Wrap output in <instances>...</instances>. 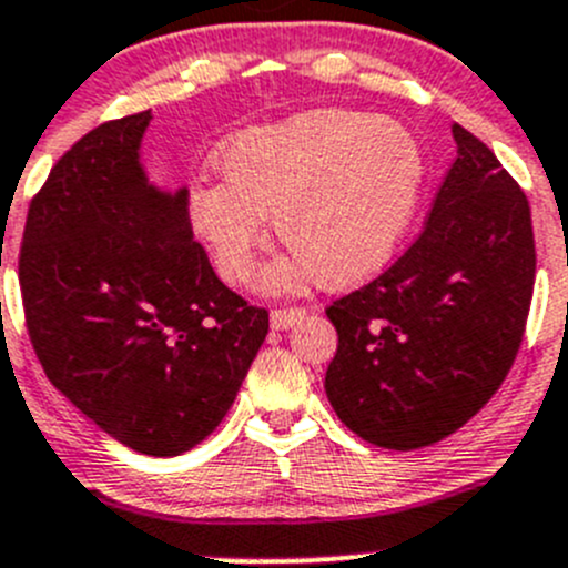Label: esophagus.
Returning <instances> with one entry per match:
<instances>
[{"mask_svg": "<svg viewBox=\"0 0 568 568\" xmlns=\"http://www.w3.org/2000/svg\"><path fill=\"white\" fill-rule=\"evenodd\" d=\"M307 313L302 307H283V311H272V329H291V326L302 324Z\"/></svg>", "mask_w": 568, "mask_h": 568, "instance_id": "34e87169", "label": "esophagus"}]
</instances>
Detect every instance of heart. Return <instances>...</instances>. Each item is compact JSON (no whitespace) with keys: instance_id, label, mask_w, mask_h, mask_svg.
<instances>
[{"instance_id":"b5f03b06","label":"heart","mask_w":568,"mask_h":568,"mask_svg":"<svg viewBox=\"0 0 568 568\" xmlns=\"http://www.w3.org/2000/svg\"><path fill=\"white\" fill-rule=\"evenodd\" d=\"M222 181H197L189 216L231 283L247 280L266 220L291 252L257 277L291 291L307 277L348 288L390 263L426 178L420 140L393 118L311 109L239 131L216 153Z\"/></svg>"}]
</instances>
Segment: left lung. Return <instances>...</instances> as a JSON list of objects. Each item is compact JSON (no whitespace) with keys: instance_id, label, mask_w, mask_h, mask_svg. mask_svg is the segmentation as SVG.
I'll return each mask as SVG.
<instances>
[{"instance_id":"1","label":"left lung","mask_w":568,"mask_h":568,"mask_svg":"<svg viewBox=\"0 0 568 568\" xmlns=\"http://www.w3.org/2000/svg\"><path fill=\"white\" fill-rule=\"evenodd\" d=\"M426 227L398 261L326 307L337 329L324 390L365 443L415 450L462 428L503 385L525 335L530 205L495 153L454 123Z\"/></svg>"}]
</instances>
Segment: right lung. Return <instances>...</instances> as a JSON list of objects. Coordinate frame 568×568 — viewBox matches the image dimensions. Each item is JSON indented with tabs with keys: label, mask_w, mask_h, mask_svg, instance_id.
Wrapping results in <instances>:
<instances>
[{
	"label": "right lung",
	"mask_w": 568,
	"mask_h": 568,
	"mask_svg": "<svg viewBox=\"0 0 568 568\" xmlns=\"http://www.w3.org/2000/svg\"><path fill=\"white\" fill-rule=\"evenodd\" d=\"M153 114L109 120L51 168L27 214L19 280L45 376L145 456L203 443L236 400L268 313L194 242L186 186L148 181Z\"/></svg>",
	"instance_id": "1"
}]
</instances>
